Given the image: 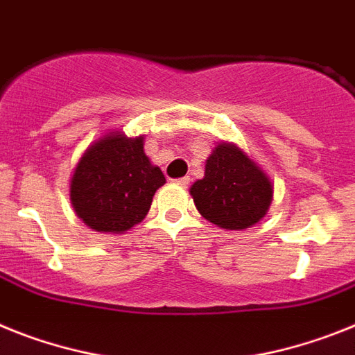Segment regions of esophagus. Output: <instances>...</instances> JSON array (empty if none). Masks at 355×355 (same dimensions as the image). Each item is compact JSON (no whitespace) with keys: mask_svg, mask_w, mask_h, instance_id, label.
I'll return each mask as SVG.
<instances>
[{"mask_svg":"<svg viewBox=\"0 0 355 355\" xmlns=\"http://www.w3.org/2000/svg\"><path fill=\"white\" fill-rule=\"evenodd\" d=\"M175 183L181 184V187H189V184H190V178H189V175H184V178L178 180V181H175Z\"/></svg>","mask_w":355,"mask_h":355,"instance_id":"1","label":"esophagus"}]
</instances>
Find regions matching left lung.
<instances>
[{"label": "left lung", "mask_w": 355, "mask_h": 355, "mask_svg": "<svg viewBox=\"0 0 355 355\" xmlns=\"http://www.w3.org/2000/svg\"><path fill=\"white\" fill-rule=\"evenodd\" d=\"M196 208L223 230L251 228L264 219L272 201L269 175L235 144L215 145L205 178L190 187Z\"/></svg>", "instance_id": "obj_1"}]
</instances>
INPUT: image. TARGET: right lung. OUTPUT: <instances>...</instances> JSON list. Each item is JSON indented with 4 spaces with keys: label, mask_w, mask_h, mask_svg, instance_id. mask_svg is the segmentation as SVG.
<instances>
[{
    "label": "right lung",
    "mask_w": 355,
    "mask_h": 355,
    "mask_svg": "<svg viewBox=\"0 0 355 355\" xmlns=\"http://www.w3.org/2000/svg\"><path fill=\"white\" fill-rule=\"evenodd\" d=\"M162 168L144 150V135L111 131L84 150L69 181V201L78 219L100 233H125L145 219L163 187Z\"/></svg>",
    "instance_id": "right-lung-1"
}]
</instances>
